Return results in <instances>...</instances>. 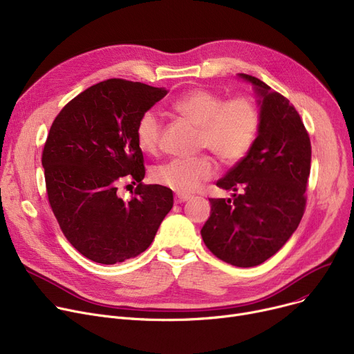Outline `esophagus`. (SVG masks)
<instances>
[{"mask_svg":"<svg viewBox=\"0 0 354 354\" xmlns=\"http://www.w3.org/2000/svg\"><path fill=\"white\" fill-rule=\"evenodd\" d=\"M189 199H191L189 195H180V194L175 195V203H182V202H187Z\"/></svg>","mask_w":354,"mask_h":354,"instance_id":"34e87169","label":"esophagus"}]
</instances>
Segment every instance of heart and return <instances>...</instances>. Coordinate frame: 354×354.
Returning <instances> with one entry per match:
<instances>
[{
  "instance_id": "1",
  "label": "heart",
  "mask_w": 354,
  "mask_h": 354,
  "mask_svg": "<svg viewBox=\"0 0 354 354\" xmlns=\"http://www.w3.org/2000/svg\"><path fill=\"white\" fill-rule=\"evenodd\" d=\"M175 113L199 127L198 147L211 151L225 166L243 160L252 149L259 126L261 110L248 95L225 97L207 88L185 93L172 103ZM138 146L146 153H156L160 146L162 119L153 110L140 115L135 129ZM216 174V165L209 156L195 159H172L156 166L152 178L180 195L198 191Z\"/></svg>"
}]
</instances>
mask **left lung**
<instances>
[{
  "label": "left lung",
  "mask_w": 354,
  "mask_h": 354,
  "mask_svg": "<svg viewBox=\"0 0 354 354\" xmlns=\"http://www.w3.org/2000/svg\"><path fill=\"white\" fill-rule=\"evenodd\" d=\"M261 97V126L250 153L216 182L234 198H209L211 216L201 230L208 250L235 267L263 264L299 227L306 211L311 143L287 97L241 73Z\"/></svg>",
  "instance_id": "obj_1"
}]
</instances>
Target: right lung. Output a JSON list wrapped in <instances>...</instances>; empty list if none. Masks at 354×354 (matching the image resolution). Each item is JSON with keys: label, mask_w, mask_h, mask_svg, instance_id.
I'll return each instance as SVG.
<instances>
[{"label": "right lung", "mask_w": 354, "mask_h": 354, "mask_svg": "<svg viewBox=\"0 0 354 354\" xmlns=\"http://www.w3.org/2000/svg\"><path fill=\"white\" fill-rule=\"evenodd\" d=\"M166 88L109 79L70 100L54 119L41 163L51 211L68 243L99 264L143 252L174 207L172 191L145 185L135 129ZM137 185L127 201L122 183ZM130 187V185H127Z\"/></svg>", "instance_id": "obj_1"}]
</instances>
